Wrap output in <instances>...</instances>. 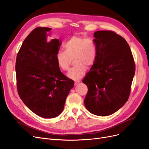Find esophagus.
I'll use <instances>...</instances> for the list:
<instances>
[{"mask_svg": "<svg viewBox=\"0 0 149 149\" xmlns=\"http://www.w3.org/2000/svg\"><path fill=\"white\" fill-rule=\"evenodd\" d=\"M79 83V81H74V86H77Z\"/></svg>", "mask_w": 149, "mask_h": 149, "instance_id": "34e87169", "label": "esophagus"}]
</instances>
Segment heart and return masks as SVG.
Returning a JSON list of instances; mask_svg holds the SVG:
<instances>
[{
	"mask_svg": "<svg viewBox=\"0 0 149 149\" xmlns=\"http://www.w3.org/2000/svg\"><path fill=\"white\" fill-rule=\"evenodd\" d=\"M63 47L65 51L60 50L56 53V64L60 70L66 71L73 59L76 65L68 72L67 76L73 80H79L86 73V66H91L96 62V45L91 38L74 35L66 40Z\"/></svg>",
	"mask_w": 149,
	"mask_h": 149,
	"instance_id": "1",
	"label": "heart"
}]
</instances>
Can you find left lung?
Returning a JSON list of instances; mask_svg holds the SVG:
<instances>
[{"label": "left lung", "instance_id": "1", "mask_svg": "<svg viewBox=\"0 0 149 149\" xmlns=\"http://www.w3.org/2000/svg\"><path fill=\"white\" fill-rule=\"evenodd\" d=\"M94 37L97 56L83 80L88 89L84 102L91 114L107 116L118 111L128 100L136 68L124 38L105 30L96 31Z\"/></svg>", "mask_w": 149, "mask_h": 149}]
</instances>
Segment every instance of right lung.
<instances>
[{"label":"right lung","instance_id":"right-lung-1","mask_svg":"<svg viewBox=\"0 0 149 149\" xmlns=\"http://www.w3.org/2000/svg\"><path fill=\"white\" fill-rule=\"evenodd\" d=\"M50 28L37 27L27 36L17 54L15 71L17 91L22 101L35 114L54 118L64 109L74 81L58 68L56 53L58 39L48 42Z\"/></svg>","mask_w":149,"mask_h":149}]
</instances>
